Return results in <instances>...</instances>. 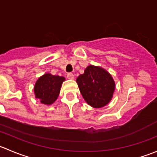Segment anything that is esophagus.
<instances>
[{
  "mask_svg": "<svg viewBox=\"0 0 157 157\" xmlns=\"http://www.w3.org/2000/svg\"><path fill=\"white\" fill-rule=\"evenodd\" d=\"M67 77L70 80H74V75L72 74V73H68V74H67Z\"/></svg>",
  "mask_w": 157,
  "mask_h": 157,
  "instance_id": "1",
  "label": "esophagus"
}]
</instances>
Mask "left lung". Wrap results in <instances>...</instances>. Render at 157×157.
<instances>
[{"instance_id":"left-lung-1","label":"left lung","mask_w":157,"mask_h":157,"mask_svg":"<svg viewBox=\"0 0 157 157\" xmlns=\"http://www.w3.org/2000/svg\"><path fill=\"white\" fill-rule=\"evenodd\" d=\"M77 83L84 100L93 108L106 105L115 91V81L108 71L90 65L77 78Z\"/></svg>"}]
</instances>
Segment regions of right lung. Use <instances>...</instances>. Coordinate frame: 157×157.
Here are the masks:
<instances>
[{"mask_svg": "<svg viewBox=\"0 0 157 157\" xmlns=\"http://www.w3.org/2000/svg\"><path fill=\"white\" fill-rule=\"evenodd\" d=\"M65 80L64 77L45 74L39 77L34 86V93L36 99L45 105L53 103L59 96L61 86Z\"/></svg>", "mask_w": 157, "mask_h": 157, "instance_id": "add662e5", "label": "right lung"}]
</instances>
